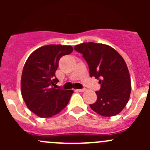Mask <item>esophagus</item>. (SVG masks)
Listing matches in <instances>:
<instances>
[{
	"instance_id": "esophagus-1",
	"label": "esophagus",
	"mask_w": 150,
	"mask_h": 150,
	"mask_svg": "<svg viewBox=\"0 0 150 150\" xmlns=\"http://www.w3.org/2000/svg\"><path fill=\"white\" fill-rule=\"evenodd\" d=\"M77 91H79V92H83V91H86V89H85V88L77 89Z\"/></svg>"
}]
</instances>
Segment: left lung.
Returning a JSON list of instances; mask_svg holds the SVG:
<instances>
[{"label":"left lung","mask_w":150,"mask_h":150,"mask_svg":"<svg viewBox=\"0 0 150 150\" xmlns=\"http://www.w3.org/2000/svg\"><path fill=\"white\" fill-rule=\"evenodd\" d=\"M87 62L91 77L99 80L97 100L92 110L104 117L119 114L129 100L131 78L123 58L113 48L102 43H84L75 46Z\"/></svg>","instance_id":"8db88e82"}]
</instances>
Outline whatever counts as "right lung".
I'll return each instance as SVG.
<instances>
[{
	"mask_svg": "<svg viewBox=\"0 0 150 150\" xmlns=\"http://www.w3.org/2000/svg\"><path fill=\"white\" fill-rule=\"evenodd\" d=\"M73 51L71 46L47 45L32 53L22 74V96L29 110L40 117H50L66 107L72 90L57 88L55 72L60 58Z\"/></svg>",
	"mask_w": 150,
	"mask_h": 150,
	"instance_id": "obj_1",
	"label": "right lung"
}]
</instances>
